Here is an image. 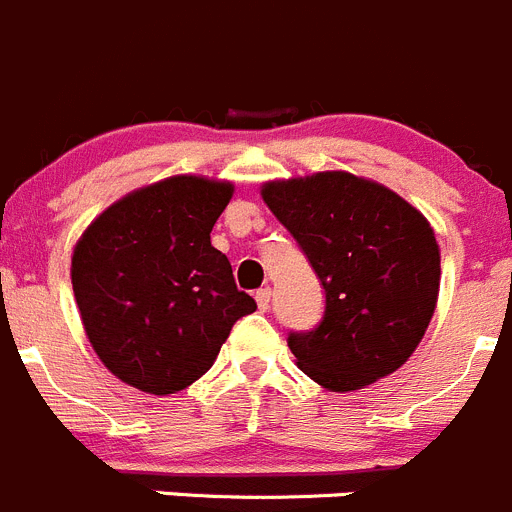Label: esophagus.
Wrapping results in <instances>:
<instances>
[{
	"instance_id": "1",
	"label": "esophagus",
	"mask_w": 512,
	"mask_h": 512,
	"mask_svg": "<svg viewBox=\"0 0 512 512\" xmlns=\"http://www.w3.org/2000/svg\"><path fill=\"white\" fill-rule=\"evenodd\" d=\"M255 300H257V308L267 310V308H270L272 290H270V288H260V290H257V293H255Z\"/></svg>"
}]
</instances>
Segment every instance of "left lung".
Here are the masks:
<instances>
[{"label":"left lung","instance_id":"1","mask_svg":"<svg viewBox=\"0 0 512 512\" xmlns=\"http://www.w3.org/2000/svg\"><path fill=\"white\" fill-rule=\"evenodd\" d=\"M326 290V315L290 333L295 364L323 389H364L417 351L439 298V245L429 219L389 186L348 171L265 181Z\"/></svg>","mask_w":512,"mask_h":512}]
</instances>
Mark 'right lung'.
Wrapping results in <instances>:
<instances>
[{"label": "right lung", "instance_id": "obj_1", "mask_svg": "<svg viewBox=\"0 0 512 512\" xmlns=\"http://www.w3.org/2000/svg\"><path fill=\"white\" fill-rule=\"evenodd\" d=\"M232 194V181L169 176L128 191L75 242L70 278L85 336L123 384L154 396L186 389L257 308L209 240Z\"/></svg>", "mask_w": 512, "mask_h": 512}]
</instances>
